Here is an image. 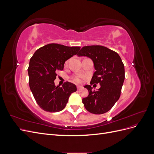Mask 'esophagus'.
Segmentation results:
<instances>
[{
    "label": "esophagus",
    "mask_w": 154,
    "mask_h": 154,
    "mask_svg": "<svg viewBox=\"0 0 154 154\" xmlns=\"http://www.w3.org/2000/svg\"><path fill=\"white\" fill-rule=\"evenodd\" d=\"M82 88H83V87L81 86V85H78V86H77V89H78V90H80V89H82Z\"/></svg>",
    "instance_id": "obj_1"
}]
</instances>
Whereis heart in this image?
<instances>
[{
  "instance_id": "obj_1",
  "label": "heart",
  "mask_w": 154,
  "mask_h": 154,
  "mask_svg": "<svg viewBox=\"0 0 154 154\" xmlns=\"http://www.w3.org/2000/svg\"><path fill=\"white\" fill-rule=\"evenodd\" d=\"M67 62H66L67 63ZM82 76H75L72 77V81L74 83H80L82 82Z\"/></svg>"
}]
</instances>
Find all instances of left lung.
<instances>
[{
	"mask_svg": "<svg viewBox=\"0 0 154 154\" xmlns=\"http://www.w3.org/2000/svg\"><path fill=\"white\" fill-rule=\"evenodd\" d=\"M77 55L92 60L96 71L91 83L100 85L97 91H92L89 85L84 86L88 91V96L82 100L83 103L91 113L104 114L119 98L125 80L124 64L117 53L101 45L84 46Z\"/></svg>",
	"mask_w": 154,
	"mask_h": 154,
	"instance_id": "obj_1",
	"label": "left lung"
}]
</instances>
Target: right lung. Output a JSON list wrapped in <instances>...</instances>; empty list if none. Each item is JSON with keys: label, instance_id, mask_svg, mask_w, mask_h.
<instances>
[{"label": "right lung", "instance_id": "1", "mask_svg": "<svg viewBox=\"0 0 154 154\" xmlns=\"http://www.w3.org/2000/svg\"><path fill=\"white\" fill-rule=\"evenodd\" d=\"M80 47L49 44L37 49L30 59L27 69L29 84L37 104L49 112L62 110L76 86L69 82L56 87L58 70L63 69L66 61L77 54Z\"/></svg>", "mask_w": 154, "mask_h": 154}]
</instances>
